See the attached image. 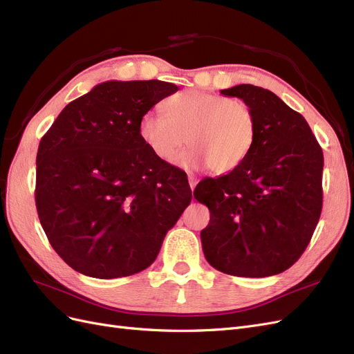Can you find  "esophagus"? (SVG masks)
<instances>
[{
    "label": "esophagus",
    "mask_w": 354,
    "mask_h": 354,
    "mask_svg": "<svg viewBox=\"0 0 354 354\" xmlns=\"http://www.w3.org/2000/svg\"><path fill=\"white\" fill-rule=\"evenodd\" d=\"M196 185H198V178H196L195 176H189V186H190L192 192H194V190H195Z\"/></svg>",
    "instance_id": "obj_1"
}]
</instances>
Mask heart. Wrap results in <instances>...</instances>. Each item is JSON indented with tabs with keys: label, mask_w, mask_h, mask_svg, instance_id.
Here are the masks:
<instances>
[{
	"label": "heart",
	"mask_w": 354,
	"mask_h": 354,
	"mask_svg": "<svg viewBox=\"0 0 354 354\" xmlns=\"http://www.w3.org/2000/svg\"><path fill=\"white\" fill-rule=\"evenodd\" d=\"M164 112H146L138 122L142 140L164 162L174 160L186 136L192 147L176 162L185 168L209 165L217 174L236 169L254 146L255 115L241 100L187 90L171 95Z\"/></svg>",
	"instance_id": "1"
}]
</instances>
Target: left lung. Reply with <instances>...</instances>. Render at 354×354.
<instances>
[{
    "label": "left lung",
    "mask_w": 354,
    "mask_h": 354,
    "mask_svg": "<svg viewBox=\"0 0 354 354\" xmlns=\"http://www.w3.org/2000/svg\"><path fill=\"white\" fill-rule=\"evenodd\" d=\"M220 93L250 106L257 136L236 169L202 180L194 192L211 216L201 232L202 250L223 273L279 274L301 257L319 221L322 149L303 115L274 93L251 84Z\"/></svg>",
    "instance_id": "1"
}]
</instances>
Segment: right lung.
<instances>
[{
  "label": "right lung",
  "mask_w": 354,
  "mask_h": 354,
  "mask_svg": "<svg viewBox=\"0 0 354 354\" xmlns=\"http://www.w3.org/2000/svg\"><path fill=\"white\" fill-rule=\"evenodd\" d=\"M176 84L106 81L71 102L41 138L35 203L63 261L99 279L145 270L192 201L178 168L138 134Z\"/></svg>",
  "instance_id": "add662e5"
}]
</instances>
